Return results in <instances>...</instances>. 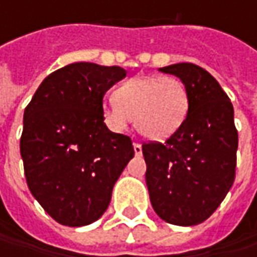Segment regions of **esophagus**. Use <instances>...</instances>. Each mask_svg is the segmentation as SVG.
<instances>
[{
  "mask_svg": "<svg viewBox=\"0 0 257 257\" xmlns=\"http://www.w3.org/2000/svg\"><path fill=\"white\" fill-rule=\"evenodd\" d=\"M133 147H134V154H136V156H142V154H143V149H142V144L134 143Z\"/></svg>",
  "mask_w": 257,
  "mask_h": 257,
  "instance_id": "1",
  "label": "esophagus"
}]
</instances>
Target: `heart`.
I'll return each instance as SVG.
<instances>
[{"label":"heart","instance_id":"obj_1","mask_svg":"<svg viewBox=\"0 0 257 257\" xmlns=\"http://www.w3.org/2000/svg\"><path fill=\"white\" fill-rule=\"evenodd\" d=\"M189 113V94L176 77H134L114 91L104 105L113 128L121 130L134 120L137 132L152 142H164L176 133Z\"/></svg>","mask_w":257,"mask_h":257}]
</instances>
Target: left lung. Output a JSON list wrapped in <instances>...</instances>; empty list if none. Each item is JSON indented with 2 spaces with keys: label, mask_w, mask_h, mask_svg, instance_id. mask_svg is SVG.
<instances>
[{
  "label": "left lung",
  "mask_w": 257,
  "mask_h": 257,
  "mask_svg": "<svg viewBox=\"0 0 257 257\" xmlns=\"http://www.w3.org/2000/svg\"><path fill=\"white\" fill-rule=\"evenodd\" d=\"M180 78L189 113L166 143L143 144L146 183L154 212L164 222L194 226L223 202L234 182L237 130L233 105L216 78L199 65L159 68Z\"/></svg>",
  "instance_id": "obj_1"
}]
</instances>
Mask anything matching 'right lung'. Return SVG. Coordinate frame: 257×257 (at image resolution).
<instances>
[{
    "label": "right lung",
    "mask_w": 257,
    "mask_h": 257,
    "mask_svg": "<svg viewBox=\"0 0 257 257\" xmlns=\"http://www.w3.org/2000/svg\"><path fill=\"white\" fill-rule=\"evenodd\" d=\"M125 74L117 65H65L45 78L25 108L20 152L27 184L60 224L100 219L134 157L130 137L104 123V94Z\"/></svg>",
    "instance_id": "1"
}]
</instances>
